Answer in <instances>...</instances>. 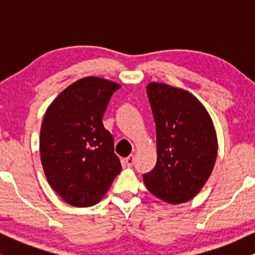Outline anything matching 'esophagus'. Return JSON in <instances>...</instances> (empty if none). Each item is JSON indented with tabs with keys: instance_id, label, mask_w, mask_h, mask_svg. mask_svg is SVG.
<instances>
[{
	"instance_id": "esophagus-1",
	"label": "esophagus",
	"mask_w": 255,
	"mask_h": 255,
	"mask_svg": "<svg viewBox=\"0 0 255 255\" xmlns=\"http://www.w3.org/2000/svg\"><path fill=\"white\" fill-rule=\"evenodd\" d=\"M125 163H127L128 167H132L134 163V156L133 155H128L127 159H125Z\"/></svg>"
}]
</instances>
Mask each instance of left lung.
<instances>
[{
	"label": "left lung",
	"mask_w": 255,
	"mask_h": 255,
	"mask_svg": "<svg viewBox=\"0 0 255 255\" xmlns=\"http://www.w3.org/2000/svg\"><path fill=\"white\" fill-rule=\"evenodd\" d=\"M156 128V165L144 174L147 189L180 204L200 193L214 169L217 137L211 117L187 90L166 83L146 87Z\"/></svg>",
	"instance_id": "left-lung-1"
}]
</instances>
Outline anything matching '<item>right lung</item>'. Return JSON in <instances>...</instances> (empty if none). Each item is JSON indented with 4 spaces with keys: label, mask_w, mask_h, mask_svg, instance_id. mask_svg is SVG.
Returning a JSON list of instances; mask_svg holds the SVG:
<instances>
[{
    "label": "right lung",
    "mask_w": 255,
    "mask_h": 255,
    "mask_svg": "<svg viewBox=\"0 0 255 255\" xmlns=\"http://www.w3.org/2000/svg\"><path fill=\"white\" fill-rule=\"evenodd\" d=\"M121 86L88 76L59 94L45 113L40 128L41 165L50 186L66 203L95 205L122 170L114 138L103 115Z\"/></svg>",
    "instance_id": "add662e5"
}]
</instances>
